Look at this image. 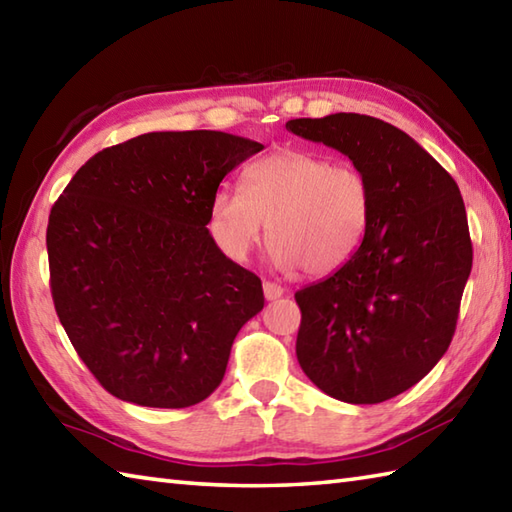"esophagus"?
Wrapping results in <instances>:
<instances>
[{
    "instance_id": "obj_1",
    "label": "esophagus",
    "mask_w": 512,
    "mask_h": 512,
    "mask_svg": "<svg viewBox=\"0 0 512 512\" xmlns=\"http://www.w3.org/2000/svg\"><path fill=\"white\" fill-rule=\"evenodd\" d=\"M281 295H284V288L273 284V281H264V297H266L268 301H275V299H279Z\"/></svg>"
}]
</instances>
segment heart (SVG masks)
<instances>
[{"mask_svg":"<svg viewBox=\"0 0 512 512\" xmlns=\"http://www.w3.org/2000/svg\"><path fill=\"white\" fill-rule=\"evenodd\" d=\"M372 217V191L361 171L330 156L281 149L244 171V189H220L211 228L228 255L246 259L268 224L275 264L325 277L361 248Z\"/></svg>","mask_w":512,"mask_h":512,"instance_id":"heart-1","label":"heart"}]
</instances>
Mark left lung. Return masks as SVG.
<instances>
[{
    "instance_id": "1",
    "label": "left lung",
    "mask_w": 512,
    "mask_h": 512,
    "mask_svg": "<svg viewBox=\"0 0 512 512\" xmlns=\"http://www.w3.org/2000/svg\"><path fill=\"white\" fill-rule=\"evenodd\" d=\"M286 129L352 160L372 191L361 248L299 290L297 358L325 394L376 405L449 350L473 246L458 184L402 129L365 114L295 118Z\"/></svg>"
}]
</instances>
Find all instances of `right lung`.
Here are the masks:
<instances>
[{
    "mask_svg": "<svg viewBox=\"0 0 512 512\" xmlns=\"http://www.w3.org/2000/svg\"><path fill=\"white\" fill-rule=\"evenodd\" d=\"M262 149L209 129L143 134L94 154L54 202V308L112 396L182 409L220 387L264 290L206 224L226 173Z\"/></svg>",
    "mask_w": 512,
    "mask_h": 512,
    "instance_id": "obj_1",
    "label": "right lung"
}]
</instances>
